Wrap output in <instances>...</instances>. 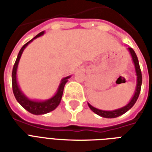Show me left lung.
Returning a JSON list of instances; mask_svg holds the SVG:
<instances>
[{
    "mask_svg": "<svg viewBox=\"0 0 152 152\" xmlns=\"http://www.w3.org/2000/svg\"><path fill=\"white\" fill-rule=\"evenodd\" d=\"M128 50L130 53L131 58L133 60V63L134 64V67H135V72H136V76H137V84H136V88H135V91L132 99L129 101V102L126 104V105L121 107L119 109H115L113 111H103V110H100V109L95 108L94 107H93L92 105H90L89 103H88V106L89 107V108L92 110L93 112L96 113L97 115H99L100 116L104 118H115L120 116L121 115L124 114L125 112H127L130 108H132V107L135 104V102L137 101V98L139 96L141 90V86H142V72H141L140 66H139V63H138V59L136 55V53L134 52V50L132 48H128Z\"/></svg>",
    "mask_w": 152,
    "mask_h": 152,
    "instance_id": "8db88e82",
    "label": "left lung"
}]
</instances>
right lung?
<instances>
[{"mask_svg": "<svg viewBox=\"0 0 152 152\" xmlns=\"http://www.w3.org/2000/svg\"><path fill=\"white\" fill-rule=\"evenodd\" d=\"M44 33H45V31L40 32L33 39L29 40L28 43H26L22 47L21 50H20L18 54L17 59L15 61V65H14V67H13V72H12V87H13V92H14V94H15V99L23 108L26 109L28 112H29L31 114L34 115L46 114L48 112L53 111L59 105L61 99H62V96H63V89H64L65 84L68 81V79L71 77V76H68L63 78L61 82H60L59 86H58L57 92L55 93V94L52 98L47 99V100L41 101V100L30 99L21 91V89L19 88V86L18 84V80H17V69H18V63H19V60H20V58L22 56V53L23 52L25 48L28 46L32 40L37 39V37H41L42 35H44Z\"/></svg>", "mask_w": 152, "mask_h": 152, "instance_id": "obj_1", "label": "right lung"}]
</instances>
